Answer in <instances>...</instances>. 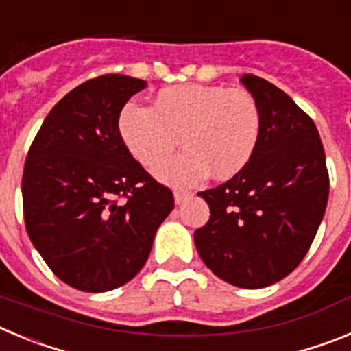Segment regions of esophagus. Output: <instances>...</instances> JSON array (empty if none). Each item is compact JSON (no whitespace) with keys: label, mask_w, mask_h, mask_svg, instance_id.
Here are the masks:
<instances>
[{"label":"esophagus","mask_w":351,"mask_h":351,"mask_svg":"<svg viewBox=\"0 0 351 351\" xmlns=\"http://www.w3.org/2000/svg\"><path fill=\"white\" fill-rule=\"evenodd\" d=\"M191 195H193L191 191H173V200H176V204H182L184 200H188Z\"/></svg>","instance_id":"1"}]
</instances>
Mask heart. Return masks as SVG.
<instances>
[{"instance_id": "obj_1", "label": "heart", "mask_w": 351, "mask_h": 351, "mask_svg": "<svg viewBox=\"0 0 351 351\" xmlns=\"http://www.w3.org/2000/svg\"><path fill=\"white\" fill-rule=\"evenodd\" d=\"M117 133L144 167L156 165L181 142L182 153L154 169L161 181L190 186L207 173L225 179L250 163L262 133V110L247 89L186 84L158 93L153 107L128 101Z\"/></svg>"}]
</instances>
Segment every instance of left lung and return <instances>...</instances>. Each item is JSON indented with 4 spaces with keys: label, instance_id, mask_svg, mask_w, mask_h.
I'll return each mask as SVG.
<instances>
[{
    "label": "left lung",
    "instance_id": "8db88e82",
    "mask_svg": "<svg viewBox=\"0 0 351 351\" xmlns=\"http://www.w3.org/2000/svg\"><path fill=\"white\" fill-rule=\"evenodd\" d=\"M262 110V133L246 167L200 191L209 221L195 230L198 255L241 288H263L302 262L328 200V170L311 117L274 84L241 77Z\"/></svg>",
    "mask_w": 351,
    "mask_h": 351
}]
</instances>
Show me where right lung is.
Listing matches in <instances>:
<instances>
[{
    "label": "right lung",
    "mask_w": 351,
    "mask_h": 351,
    "mask_svg": "<svg viewBox=\"0 0 351 351\" xmlns=\"http://www.w3.org/2000/svg\"><path fill=\"white\" fill-rule=\"evenodd\" d=\"M145 80H86L47 114L27 151L24 223L61 281L82 291L123 287L144 267L173 195L144 170L117 133L121 108Z\"/></svg>",
    "instance_id": "1"
}]
</instances>
